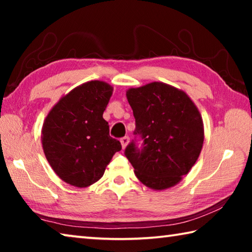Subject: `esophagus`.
<instances>
[{
	"label": "esophagus",
	"instance_id": "1",
	"mask_svg": "<svg viewBox=\"0 0 252 252\" xmlns=\"http://www.w3.org/2000/svg\"><path fill=\"white\" fill-rule=\"evenodd\" d=\"M129 141H130L129 136H123V138L121 139V144H122L123 149H125L127 146V144H129Z\"/></svg>",
	"mask_w": 252,
	"mask_h": 252
}]
</instances>
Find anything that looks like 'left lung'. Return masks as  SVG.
Masks as SVG:
<instances>
[{
	"instance_id": "left-lung-1",
	"label": "left lung",
	"mask_w": 252,
	"mask_h": 252,
	"mask_svg": "<svg viewBox=\"0 0 252 252\" xmlns=\"http://www.w3.org/2000/svg\"><path fill=\"white\" fill-rule=\"evenodd\" d=\"M135 119V138L125 155L136 178L155 190L176 186L190 171L201 152L204 132L201 114L179 89L152 82L126 91Z\"/></svg>"
}]
</instances>
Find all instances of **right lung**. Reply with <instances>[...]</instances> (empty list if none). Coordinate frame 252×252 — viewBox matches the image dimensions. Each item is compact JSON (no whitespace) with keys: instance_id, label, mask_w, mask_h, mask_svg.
I'll return each instance as SVG.
<instances>
[{"instance_id":"obj_1","label":"right lung","mask_w":252,"mask_h":252,"mask_svg":"<svg viewBox=\"0 0 252 252\" xmlns=\"http://www.w3.org/2000/svg\"><path fill=\"white\" fill-rule=\"evenodd\" d=\"M113 88L90 81L60 99L42 127V147L54 172L71 186L85 188L100 180L121 143L109 134L103 112Z\"/></svg>"}]
</instances>
